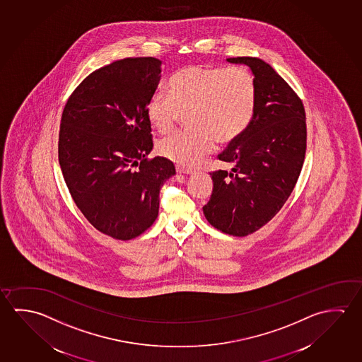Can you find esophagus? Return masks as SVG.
<instances>
[{
	"label": "esophagus",
	"mask_w": 362,
	"mask_h": 362,
	"mask_svg": "<svg viewBox=\"0 0 362 362\" xmlns=\"http://www.w3.org/2000/svg\"><path fill=\"white\" fill-rule=\"evenodd\" d=\"M177 173H179V174H193L194 172L192 169L184 168V166L177 165Z\"/></svg>",
	"instance_id": "esophagus-1"
}]
</instances>
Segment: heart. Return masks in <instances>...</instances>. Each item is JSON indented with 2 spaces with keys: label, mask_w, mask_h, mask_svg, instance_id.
I'll return each instance as SVG.
<instances>
[{
  "label": "heart",
  "mask_w": 362,
  "mask_h": 362,
  "mask_svg": "<svg viewBox=\"0 0 362 362\" xmlns=\"http://www.w3.org/2000/svg\"><path fill=\"white\" fill-rule=\"evenodd\" d=\"M256 82L243 66H184L169 81V93L156 92L148 102L146 117L160 134L169 132L182 112H189L193 131H177L163 139L158 150L168 160L197 166L214 153L217 141L241 136L254 117Z\"/></svg>",
  "instance_id": "b5f03b06"
}]
</instances>
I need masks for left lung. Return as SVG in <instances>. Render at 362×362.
Returning <instances> with one entry per match:
<instances>
[{
  "mask_svg": "<svg viewBox=\"0 0 362 362\" xmlns=\"http://www.w3.org/2000/svg\"><path fill=\"white\" fill-rule=\"evenodd\" d=\"M227 62L252 71L255 112L218 155L232 169L211 173L214 190L203 214L219 231L243 238L267 225L291 196L304 163L307 124L302 100L273 66L252 57Z\"/></svg>",
  "mask_w": 362,
  "mask_h": 362,
  "instance_id": "8db88e82",
  "label": "left lung"
}]
</instances>
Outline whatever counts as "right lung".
I'll return each mask as SVG.
<instances>
[{
  "instance_id": "right-lung-1",
  "label": "right lung",
  "mask_w": 362,
  "mask_h": 362,
  "mask_svg": "<svg viewBox=\"0 0 362 362\" xmlns=\"http://www.w3.org/2000/svg\"><path fill=\"white\" fill-rule=\"evenodd\" d=\"M161 60L124 58L90 73L74 89L60 121L58 155L71 198L107 236H140L159 214V193L175 174L155 156L148 102L160 82Z\"/></svg>"
}]
</instances>
